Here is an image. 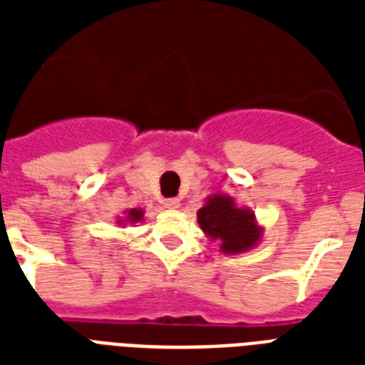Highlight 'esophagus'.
<instances>
[{"label": "esophagus", "mask_w": 365, "mask_h": 365, "mask_svg": "<svg viewBox=\"0 0 365 365\" xmlns=\"http://www.w3.org/2000/svg\"><path fill=\"white\" fill-rule=\"evenodd\" d=\"M163 205H165V208H168V210H176V208H180V199H165L163 200Z\"/></svg>", "instance_id": "1"}]
</instances>
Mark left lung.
I'll list each match as a JSON object with an SVG mask.
<instances>
[{
    "label": "left lung",
    "instance_id": "left-lung-1",
    "mask_svg": "<svg viewBox=\"0 0 365 365\" xmlns=\"http://www.w3.org/2000/svg\"><path fill=\"white\" fill-rule=\"evenodd\" d=\"M197 222L208 239L220 242V252L229 255L255 248L265 231L254 212L237 206L233 197L225 193L206 197L202 208L197 212Z\"/></svg>",
    "mask_w": 365,
    "mask_h": 365
}]
</instances>
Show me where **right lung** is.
Instances as JSON below:
<instances>
[{
	"label": "right lung",
	"mask_w": 365,
	"mask_h": 365,
	"mask_svg": "<svg viewBox=\"0 0 365 365\" xmlns=\"http://www.w3.org/2000/svg\"><path fill=\"white\" fill-rule=\"evenodd\" d=\"M143 220V210L142 208H130V210L123 212V216L117 217V225H128V223H138Z\"/></svg>",
	"instance_id": "1"
}]
</instances>
